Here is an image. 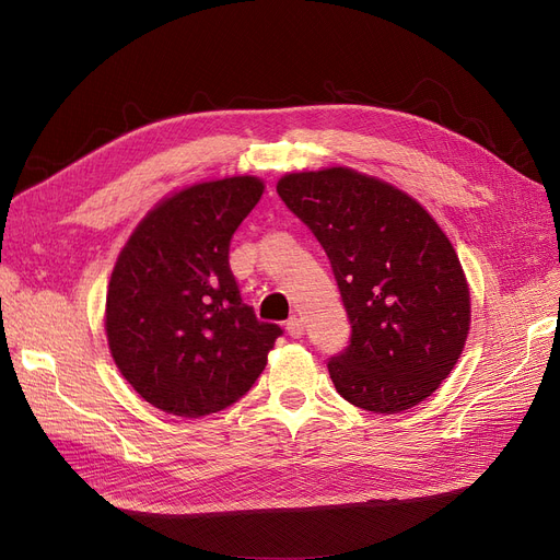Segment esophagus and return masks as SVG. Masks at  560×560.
Returning <instances> with one entry per match:
<instances>
[{"mask_svg": "<svg viewBox=\"0 0 560 560\" xmlns=\"http://www.w3.org/2000/svg\"><path fill=\"white\" fill-rule=\"evenodd\" d=\"M285 329H288V336H290V338H302V336H304V322H302V317L292 315V317L285 322Z\"/></svg>", "mask_w": 560, "mask_h": 560, "instance_id": "34e87169", "label": "esophagus"}]
</instances>
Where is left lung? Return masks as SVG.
<instances>
[{"mask_svg": "<svg viewBox=\"0 0 560 560\" xmlns=\"http://www.w3.org/2000/svg\"><path fill=\"white\" fill-rule=\"evenodd\" d=\"M279 197L325 247L351 325L329 359L336 390L372 413H401L454 370L469 331L458 256L406 192L347 167L285 174Z\"/></svg>", "mask_w": 560, "mask_h": 560, "instance_id": "8db88e82", "label": "left lung"}]
</instances>
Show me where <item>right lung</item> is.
<instances>
[{
	"label": "right lung",
	"instance_id": "obj_1",
	"mask_svg": "<svg viewBox=\"0 0 560 560\" xmlns=\"http://www.w3.org/2000/svg\"><path fill=\"white\" fill-rule=\"evenodd\" d=\"M262 195L256 176L197 184L150 211L115 262L106 336L152 406L182 418L238 401L283 334L260 322L229 268V243Z\"/></svg>",
	"mask_w": 560,
	"mask_h": 560
}]
</instances>
